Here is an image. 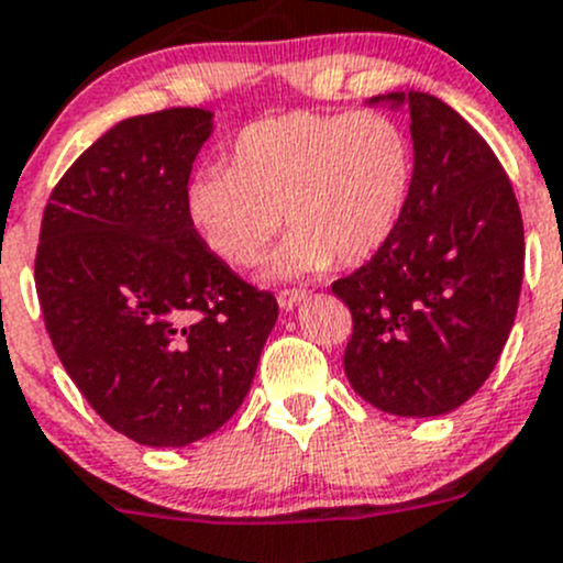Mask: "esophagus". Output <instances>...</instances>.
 Segmentation results:
<instances>
[{
    "mask_svg": "<svg viewBox=\"0 0 563 563\" xmlns=\"http://www.w3.org/2000/svg\"><path fill=\"white\" fill-rule=\"evenodd\" d=\"M303 298H306V289H279V295H276L279 306L287 311L295 309V306H298Z\"/></svg>",
    "mask_w": 563,
    "mask_h": 563,
    "instance_id": "esophagus-1",
    "label": "esophagus"
}]
</instances>
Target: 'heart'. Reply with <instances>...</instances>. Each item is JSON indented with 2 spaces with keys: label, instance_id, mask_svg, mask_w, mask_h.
I'll use <instances>...</instances> for the list:
<instances>
[{
  "label": "heart",
  "instance_id": "obj_1",
  "mask_svg": "<svg viewBox=\"0 0 563 563\" xmlns=\"http://www.w3.org/2000/svg\"><path fill=\"white\" fill-rule=\"evenodd\" d=\"M228 167H200L184 211L202 246L246 268L284 224L292 235L268 276L352 268L374 257L404 217L415 146L382 110H289L246 124L224 148Z\"/></svg>",
  "mask_w": 563,
  "mask_h": 563
}]
</instances>
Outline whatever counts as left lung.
<instances>
[{"label": "left lung", "instance_id": "1", "mask_svg": "<svg viewBox=\"0 0 563 563\" xmlns=\"http://www.w3.org/2000/svg\"><path fill=\"white\" fill-rule=\"evenodd\" d=\"M387 100L411 115L409 202L390 241L330 289L352 311L344 371L357 396L398 417H437L483 387L507 344L523 219L494 148L461 113L422 91Z\"/></svg>", "mask_w": 563, "mask_h": 563}]
</instances>
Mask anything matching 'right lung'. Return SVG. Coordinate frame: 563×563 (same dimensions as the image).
<instances>
[{"instance_id": "add662e5", "label": "right lung", "mask_w": 563, "mask_h": 563, "mask_svg": "<svg viewBox=\"0 0 563 563\" xmlns=\"http://www.w3.org/2000/svg\"><path fill=\"white\" fill-rule=\"evenodd\" d=\"M208 135L202 108L119 121L59 178L40 224L34 284L51 344L91 409L148 448L222 428L279 317L184 211Z\"/></svg>"}]
</instances>
